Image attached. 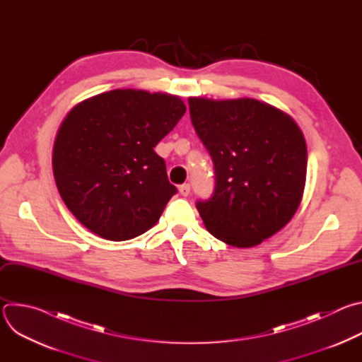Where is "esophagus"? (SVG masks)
<instances>
[{"label":"esophagus","mask_w":362,"mask_h":362,"mask_svg":"<svg viewBox=\"0 0 362 362\" xmlns=\"http://www.w3.org/2000/svg\"><path fill=\"white\" fill-rule=\"evenodd\" d=\"M179 193L182 194V196H187L189 193H190V185H182V186H179Z\"/></svg>","instance_id":"34e87169"}]
</instances>
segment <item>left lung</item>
Listing matches in <instances>:
<instances>
[{
    "mask_svg": "<svg viewBox=\"0 0 362 362\" xmlns=\"http://www.w3.org/2000/svg\"><path fill=\"white\" fill-rule=\"evenodd\" d=\"M190 119L216 173L214 196L197 202L215 238L252 247L298 211L306 180V143L285 112L255 98L189 97Z\"/></svg>",
    "mask_w": 362,
    "mask_h": 362,
    "instance_id": "left-lung-1",
    "label": "left lung"
}]
</instances>
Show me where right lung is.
<instances>
[{"instance_id":"obj_1","label":"right lung","mask_w":362,"mask_h":362,"mask_svg":"<svg viewBox=\"0 0 362 362\" xmlns=\"http://www.w3.org/2000/svg\"><path fill=\"white\" fill-rule=\"evenodd\" d=\"M186 112L179 95L117 88L74 106L53 147V173L76 219L107 240L158 223L177 192L154 151Z\"/></svg>"}]
</instances>
